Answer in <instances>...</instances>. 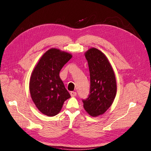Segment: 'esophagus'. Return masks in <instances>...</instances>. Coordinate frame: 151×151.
Returning <instances> with one entry per match:
<instances>
[{
	"label": "esophagus",
	"mask_w": 151,
	"mask_h": 151,
	"mask_svg": "<svg viewBox=\"0 0 151 151\" xmlns=\"http://www.w3.org/2000/svg\"><path fill=\"white\" fill-rule=\"evenodd\" d=\"M70 95H71V97H75L77 95V93L76 92H74V91H71L70 92Z\"/></svg>",
	"instance_id": "esophagus-1"
}]
</instances>
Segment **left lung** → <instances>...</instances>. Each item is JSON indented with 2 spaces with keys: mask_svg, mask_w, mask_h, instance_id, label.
<instances>
[{
  "mask_svg": "<svg viewBox=\"0 0 151 151\" xmlns=\"http://www.w3.org/2000/svg\"><path fill=\"white\" fill-rule=\"evenodd\" d=\"M90 73L91 87L88 98L83 100L86 112L93 117L105 113L116 95V81L113 68L106 57L95 47L85 52Z\"/></svg>",
  "mask_w": 151,
  "mask_h": 151,
  "instance_id": "left-lung-1",
  "label": "left lung"
}]
</instances>
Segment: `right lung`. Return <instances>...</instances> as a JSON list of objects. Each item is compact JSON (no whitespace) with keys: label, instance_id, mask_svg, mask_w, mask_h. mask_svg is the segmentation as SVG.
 Instances as JSON below:
<instances>
[{"label":"right lung","instance_id":"add662e5","mask_svg":"<svg viewBox=\"0 0 151 151\" xmlns=\"http://www.w3.org/2000/svg\"><path fill=\"white\" fill-rule=\"evenodd\" d=\"M72 55L58 49L47 50L32 73L29 90L37 108L47 116L57 115L70 97L59 76L60 71Z\"/></svg>","mask_w":151,"mask_h":151}]
</instances>
